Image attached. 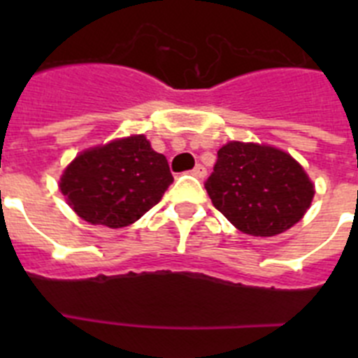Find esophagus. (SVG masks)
<instances>
[{"instance_id":"34e87169","label":"esophagus","mask_w":358,"mask_h":358,"mask_svg":"<svg viewBox=\"0 0 358 358\" xmlns=\"http://www.w3.org/2000/svg\"><path fill=\"white\" fill-rule=\"evenodd\" d=\"M192 173H194L195 177H199V179H202V177L206 176V169L202 166V164H197L194 170H192Z\"/></svg>"}]
</instances>
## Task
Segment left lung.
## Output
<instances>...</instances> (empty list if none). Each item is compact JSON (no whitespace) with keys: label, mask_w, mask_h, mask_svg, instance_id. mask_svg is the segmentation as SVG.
<instances>
[{"label":"left lung","mask_w":358,"mask_h":358,"mask_svg":"<svg viewBox=\"0 0 358 358\" xmlns=\"http://www.w3.org/2000/svg\"><path fill=\"white\" fill-rule=\"evenodd\" d=\"M204 188L213 206L252 236L287 231L301 220L314 199V185L290 154L240 141L217 152Z\"/></svg>","instance_id":"left-lung-1"}]
</instances>
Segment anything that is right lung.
I'll use <instances>...</instances> for the list:
<instances>
[{"mask_svg": "<svg viewBox=\"0 0 358 358\" xmlns=\"http://www.w3.org/2000/svg\"><path fill=\"white\" fill-rule=\"evenodd\" d=\"M173 177L143 134L82 152L61 177V192L90 224L125 227L156 206Z\"/></svg>", "mask_w": 358, "mask_h": 358, "instance_id": "right-lung-1", "label": "right lung"}]
</instances>
